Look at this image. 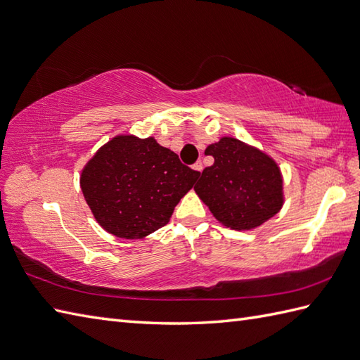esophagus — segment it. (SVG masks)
<instances>
[{"label":"esophagus","mask_w":360,"mask_h":360,"mask_svg":"<svg viewBox=\"0 0 360 360\" xmlns=\"http://www.w3.org/2000/svg\"><path fill=\"white\" fill-rule=\"evenodd\" d=\"M202 169H204V167H202V162H200V161H198V162H195V164H193V170H196V172H202Z\"/></svg>","instance_id":"1"}]
</instances>
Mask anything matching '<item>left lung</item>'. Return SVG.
<instances>
[{
	"instance_id": "1",
	"label": "left lung",
	"mask_w": 360,
	"mask_h": 360,
	"mask_svg": "<svg viewBox=\"0 0 360 360\" xmlns=\"http://www.w3.org/2000/svg\"><path fill=\"white\" fill-rule=\"evenodd\" d=\"M205 155L214 162L199 174L195 191L225 227L255 229L281 210L282 174L269 155L229 136L208 146Z\"/></svg>"
}]
</instances>
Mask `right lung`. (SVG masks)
<instances>
[{
  "mask_svg": "<svg viewBox=\"0 0 360 360\" xmlns=\"http://www.w3.org/2000/svg\"><path fill=\"white\" fill-rule=\"evenodd\" d=\"M199 172L153 138L116 136L98 150L81 173V190L101 227L139 239L170 221Z\"/></svg>",
  "mask_w": 360,
  "mask_h": 360,
  "instance_id": "add662e5",
  "label": "right lung"
}]
</instances>
